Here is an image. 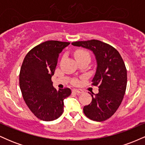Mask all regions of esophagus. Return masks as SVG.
Segmentation results:
<instances>
[{"instance_id":"1","label":"esophagus","mask_w":145,"mask_h":145,"mask_svg":"<svg viewBox=\"0 0 145 145\" xmlns=\"http://www.w3.org/2000/svg\"><path fill=\"white\" fill-rule=\"evenodd\" d=\"M73 91H74V92L77 93H83V91L82 89H73Z\"/></svg>"}]
</instances>
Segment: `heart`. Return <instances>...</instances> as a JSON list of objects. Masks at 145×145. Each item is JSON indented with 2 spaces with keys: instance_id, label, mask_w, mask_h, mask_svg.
Returning a JSON list of instances; mask_svg holds the SVG:
<instances>
[{
  "instance_id": "1",
  "label": "heart",
  "mask_w": 145,
  "mask_h": 145,
  "mask_svg": "<svg viewBox=\"0 0 145 145\" xmlns=\"http://www.w3.org/2000/svg\"><path fill=\"white\" fill-rule=\"evenodd\" d=\"M74 56L76 60L81 59H87L90 60L91 57H90L89 53L87 51L84 50H77L75 51L74 52Z\"/></svg>"
}]
</instances>
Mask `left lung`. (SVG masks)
Listing matches in <instances>:
<instances>
[{
    "label": "left lung",
    "mask_w": 145,
    "mask_h": 145,
    "mask_svg": "<svg viewBox=\"0 0 145 145\" xmlns=\"http://www.w3.org/2000/svg\"><path fill=\"white\" fill-rule=\"evenodd\" d=\"M74 46L93 52L97 69L92 85L97 86L99 93H92V101L84 106V114L91 120L104 121L119 108L127 86V69L122 57L114 48L102 41L92 39L71 43Z\"/></svg>",
    "instance_id": "8db88e82"
}]
</instances>
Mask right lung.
I'll return each mask as SVG.
<instances>
[{"instance_id":"1","label":"right lung","mask_w":145,"mask_h":145,"mask_svg":"<svg viewBox=\"0 0 145 145\" xmlns=\"http://www.w3.org/2000/svg\"><path fill=\"white\" fill-rule=\"evenodd\" d=\"M69 42L46 41L31 49L25 56L19 76L20 87L24 100L35 116L45 121H54L61 116L63 100L71 91L53 87L59 54Z\"/></svg>"}]
</instances>
